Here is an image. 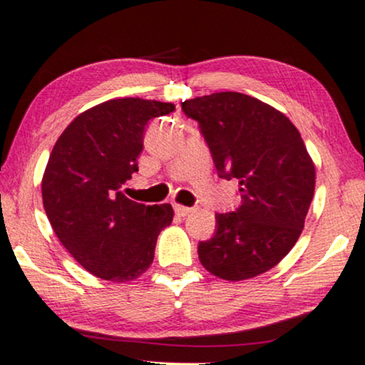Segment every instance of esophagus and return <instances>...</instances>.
Returning <instances> with one entry per match:
<instances>
[{"label":"esophagus","mask_w":365,"mask_h":365,"mask_svg":"<svg viewBox=\"0 0 365 365\" xmlns=\"http://www.w3.org/2000/svg\"><path fill=\"white\" fill-rule=\"evenodd\" d=\"M193 209L192 207H185V205H178V204H175V212H177L178 215H182V217H185V215H188L190 214Z\"/></svg>","instance_id":"34e87169"}]
</instances>
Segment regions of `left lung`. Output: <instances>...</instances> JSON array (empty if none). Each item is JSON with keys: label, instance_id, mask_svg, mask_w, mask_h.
<instances>
[{"label": "left lung", "instance_id": "left-lung-1", "mask_svg": "<svg viewBox=\"0 0 365 365\" xmlns=\"http://www.w3.org/2000/svg\"><path fill=\"white\" fill-rule=\"evenodd\" d=\"M195 119L220 178H236L241 205L215 214L214 237L198 259L227 281L274 267L297 244L315 192V165L294 124L262 101L215 92L182 103Z\"/></svg>", "mask_w": 365, "mask_h": 365}]
</instances>
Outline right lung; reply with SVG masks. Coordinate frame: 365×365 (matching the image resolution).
Listing matches in <instances>:
<instances>
[{
    "label": "right lung",
    "instance_id": "add662e5",
    "mask_svg": "<svg viewBox=\"0 0 365 365\" xmlns=\"http://www.w3.org/2000/svg\"><path fill=\"white\" fill-rule=\"evenodd\" d=\"M173 110L160 101H106L73 119L50 153L41 178L45 212L63 247L98 278L141 276L158 234L172 224V205L138 204L121 188L138 172L150 119Z\"/></svg>",
    "mask_w": 365,
    "mask_h": 365
}]
</instances>
